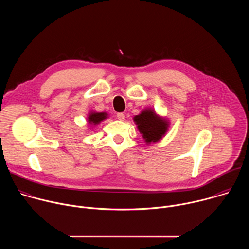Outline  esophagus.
Listing matches in <instances>:
<instances>
[{
  "mask_svg": "<svg viewBox=\"0 0 249 249\" xmlns=\"http://www.w3.org/2000/svg\"><path fill=\"white\" fill-rule=\"evenodd\" d=\"M117 118H118L119 120L123 121V120H125V115H124L123 113H117Z\"/></svg>",
  "mask_w": 249,
  "mask_h": 249,
  "instance_id": "1",
  "label": "esophagus"
}]
</instances>
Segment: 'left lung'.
<instances>
[{
  "label": "left lung",
  "mask_w": 249,
  "mask_h": 249,
  "mask_svg": "<svg viewBox=\"0 0 249 249\" xmlns=\"http://www.w3.org/2000/svg\"><path fill=\"white\" fill-rule=\"evenodd\" d=\"M133 120L148 146L160 141L170 125L167 118L159 115L153 108L142 110Z\"/></svg>",
  "instance_id": "1"
}]
</instances>
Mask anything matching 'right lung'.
I'll return each instance as SVG.
<instances>
[{"mask_svg": "<svg viewBox=\"0 0 249 249\" xmlns=\"http://www.w3.org/2000/svg\"><path fill=\"white\" fill-rule=\"evenodd\" d=\"M108 118L107 112H96V111H89L87 117V121L90 127H95L98 125L101 121Z\"/></svg>", "mask_w": 249, "mask_h": 249, "instance_id": "1", "label": "right lung"}]
</instances>
